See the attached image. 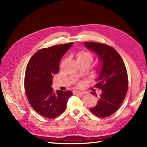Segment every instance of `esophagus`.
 Segmentation results:
<instances>
[{"instance_id":"obj_1","label":"esophagus","mask_w":147,"mask_h":147,"mask_svg":"<svg viewBox=\"0 0 147 147\" xmlns=\"http://www.w3.org/2000/svg\"><path fill=\"white\" fill-rule=\"evenodd\" d=\"M74 94H76V95H85L86 93H85V92H78V91H74Z\"/></svg>"}]
</instances>
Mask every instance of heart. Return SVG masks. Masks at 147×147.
I'll use <instances>...</instances> for the list:
<instances>
[{
    "instance_id": "1",
    "label": "heart",
    "mask_w": 147,
    "mask_h": 147,
    "mask_svg": "<svg viewBox=\"0 0 147 147\" xmlns=\"http://www.w3.org/2000/svg\"><path fill=\"white\" fill-rule=\"evenodd\" d=\"M77 61H87L91 63L93 61V55L91 53L87 51H81L76 55Z\"/></svg>"
}]
</instances>
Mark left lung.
I'll use <instances>...</instances> for the list:
<instances>
[{"label": "left lung", "instance_id": "left-lung-1", "mask_svg": "<svg viewBox=\"0 0 147 147\" xmlns=\"http://www.w3.org/2000/svg\"><path fill=\"white\" fill-rule=\"evenodd\" d=\"M84 45L98 57L95 86L102 91L97 104L90 108V111L100 117L110 116L117 111L127 92L128 78L125 64L118 52L110 46L87 42Z\"/></svg>", "mask_w": 147, "mask_h": 147}]
</instances>
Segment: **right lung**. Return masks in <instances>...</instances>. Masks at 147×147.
Wrapping results in <instances>:
<instances>
[{
  "mask_svg": "<svg viewBox=\"0 0 147 147\" xmlns=\"http://www.w3.org/2000/svg\"><path fill=\"white\" fill-rule=\"evenodd\" d=\"M73 42L42 49L34 54L27 65L24 89L30 104L37 113L47 118L59 116L66 109L72 92L51 87L54 75L59 73V62Z\"/></svg>",
  "mask_w": 147,
  "mask_h": 147,
  "instance_id": "obj_1",
  "label": "right lung"
}]
</instances>
